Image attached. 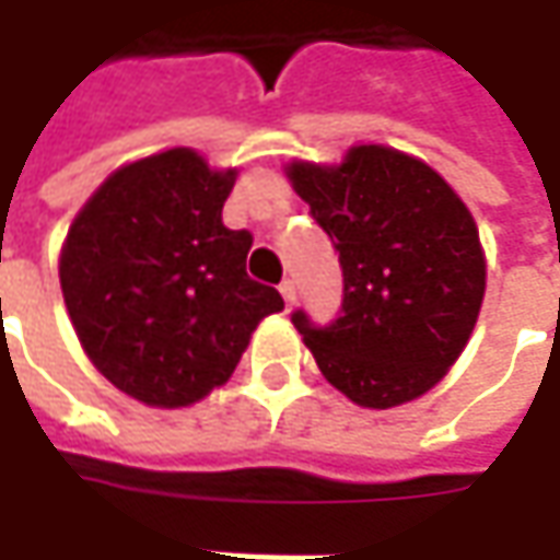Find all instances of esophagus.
Segmentation results:
<instances>
[{
  "mask_svg": "<svg viewBox=\"0 0 560 560\" xmlns=\"http://www.w3.org/2000/svg\"><path fill=\"white\" fill-rule=\"evenodd\" d=\"M280 295H283L287 308H290V305H295V280H283V283H280Z\"/></svg>",
  "mask_w": 560,
  "mask_h": 560,
  "instance_id": "1",
  "label": "esophagus"
}]
</instances>
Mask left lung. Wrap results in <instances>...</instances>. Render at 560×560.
<instances>
[{
  "label": "left lung",
  "instance_id": "1",
  "mask_svg": "<svg viewBox=\"0 0 560 560\" xmlns=\"http://www.w3.org/2000/svg\"><path fill=\"white\" fill-rule=\"evenodd\" d=\"M290 180L342 268L336 320L292 312L320 374L364 408L423 396L462 355L483 305L470 211L433 167L386 145H355L339 167L295 162Z\"/></svg>",
  "mask_w": 560,
  "mask_h": 560
}]
</instances>
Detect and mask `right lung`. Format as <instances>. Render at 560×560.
<instances>
[{"instance_id":"1","label":"right lung","mask_w":560,"mask_h":560,"mask_svg":"<svg viewBox=\"0 0 560 560\" xmlns=\"http://www.w3.org/2000/svg\"><path fill=\"white\" fill-rule=\"evenodd\" d=\"M233 180L192 149H167L115 171L68 230L58 277L80 346L145 405L208 396L283 308L246 273L252 233L221 221Z\"/></svg>"}]
</instances>
